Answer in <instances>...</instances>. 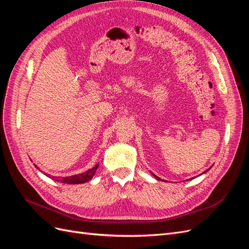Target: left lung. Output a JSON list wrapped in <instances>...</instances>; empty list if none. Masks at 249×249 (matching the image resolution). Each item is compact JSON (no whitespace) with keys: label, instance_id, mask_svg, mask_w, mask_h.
<instances>
[{"label":"left lung","instance_id":"1","mask_svg":"<svg viewBox=\"0 0 249 249\" xmlns=\"http://www.w3.org/2000/svg\"><path fill=\"white\" fill-rule=\"evenodd\" d=\"M210 169H211V167H210V168H209V169H207V170H206V171H205V172H207V171H208V170H210ZM205 172H202V173H205ZM152 175H153V176H154V177H155V178H157V179H159V180H161V178H158V177H157V176H155V175H154V173H152ZM163 182H165V180H163Z\"/></svg>","mask_w":249,"mask_h":249}]
</instances>
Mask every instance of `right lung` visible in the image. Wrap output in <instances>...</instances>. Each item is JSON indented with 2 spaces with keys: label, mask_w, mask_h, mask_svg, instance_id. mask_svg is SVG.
Returning a JSON list of instances; mask_svg holds the SVG:
<instances>
[{
  "label": "right lung",
  "mask_w": 249,
  "mask_h": 249,
  "mask_svg": "<svg viewBox=\"0 0 249 249\" xmlns=\"http://www.w3.org/2000/svg\"><path fill=\"white\" fill-rule=\"evenodd\" d=\"M35 167L37 168L36 165H35ZM97 168H99V164H96L95 166L92 167L91 169H88L85 172L79 173V175H74V176H71V177L59 178V177H51L50 175H47V176L49 178H51L52 179L56 180V182H60V183H63V184H83V183L88 182V180H90L93 178Z\"/></svg>",
  "instance_id": "right-lung-1"
}]
</instances>
